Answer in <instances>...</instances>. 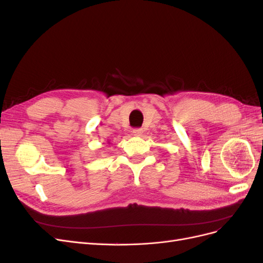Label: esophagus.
<instances>
[{
  "label": "esophagus",
  "instance_id": "34e87169",
  "mask_svg": "<svg viewBox=\"0 0 263 263\" xmlns=\"http://www.w3.org/2000/svg\"><path fill=\"white\" fill-rule=\"evenodd\" d=\"M142 133H144V130H142L141 128H134L133 129V134L135 135V136H141Z\"/></svg>",
  "mask_w": 263,
  "mask_h": 263
}]
</instances>
